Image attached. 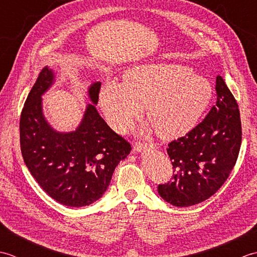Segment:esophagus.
I'll return each instance as SVG.
<instances>
[{"instance_id":"obj_1","label":"esophagus","mask_w":257,"mask_h":257,"mask_svg":"<svg viewBox=\"0 0 257 257\" xmlns=\"http://www.w3.org/2000/svg\"><path fill=\"white\" fill-rule=\"evenodd\" d=\"M155 149V145L154 144H150V145H147V144H137L136 143L134 146V151L135 152H141L146 149Z\"/></svg>"}]
</instances>
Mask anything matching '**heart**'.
Listing matches in <instances>:
<instances>
[{"mask_svg": "<svg viewBox=\"0 0 257 257\" xmlns=\"http://www.w3.org/2000/svg\"><path fill=\"white\" fill-rule=\"evenodd\" d=\"M213 90L210 81L193 69L178 64L149 63L135 66L123 80L105 81L99 101L113 129L123 130L143 111L149 123L141 134L157 132L163 139H174L189 133L209 106Z\"/></svg>", "mask_w": 257, "mask_h": 257, "instance_id": "b5f03b06", "label": "heart"}]
</instances>
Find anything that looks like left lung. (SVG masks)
Listing matches in <instances>:
<instances>
[{
  "label": "left lung",
  "instance_id": "1",
  "mask_svg": "<svg viewBox=\"0 0 257 257\" xmlns=\"http://www.w3.org/2000/svg\"><path fill=\"white\" fill-rule=\"evenodd\" d=\"M216 105L184 137L168 145L173 166L170 182L158 193L174 206L195 205L209 199L230 176L242 141L235 98L221 76L216 77Z\"/></svg>",
  "mask_w": 257,
  "mask_h": 257
}]
</instances>
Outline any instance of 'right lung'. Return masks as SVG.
Instances as JSON below:
<instances>
[{
  "mask_svg": "<svg viewBox=\"0 0 257 257\" xmlns=\"http://www.w3.org/2000/svg\"><path fill=\"white\" fill-rule=\"evenodd\" d=\"M56 80L45 66L26 98L20 120L22 156L45 192L67 206H86L106 192L118 163L132 151L98 113L100 81L88 87L91 103L73 132H57L43 112L42 96Z\"/></svg>",
  "mask_w": 257,
  "mask_h": 257,
  "instance_id": "obj_1",
  "label": "right lung"
}]
</instances>
